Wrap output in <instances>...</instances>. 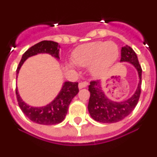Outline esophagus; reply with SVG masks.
Here are the masks:
<instances>
[{
	"instance_id": "1",
	"label": "esophagus",
	"mask_w": 157,
	"mask_h": 157,
	"mask_svg": "<svg viewBox=\"0 0 157 157\" xmlns=\"http://www.w3.org/2000/svg\"><path fill=\"white\" fill-rule=\"evenodd\" d=\"M87 85H88V82H79V84H78V88H85V87L87 86Z\"/></svg>"
}]
</instances>
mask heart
Masks as SVG:
<instances>
[{
  "instance_id": "1",
  "label": "heart",
  "mask_w": 157,
  "mask_h": 157,
  "mask_svg": "<svg viewBox=\"0 0 157 157\" xmlns=\"http://www.w3.org/2000/svg\"><path fill=\"white\" fill-rule=\"evenodd\" d=\"M119 55L117 45L112 41H93L77 47L73 52V60L82 67L90 66L94 75H101L116 60Z\"/></svg>"
}]
</instances>
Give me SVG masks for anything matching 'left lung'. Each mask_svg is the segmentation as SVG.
Returning <instances> with one entry per match:
<instances>
[{
  "label": "left lung",
  "mask_w": 157,
  "mask_h": 157,
  "mask_svg": "<svg viewBox=\"0 0 157 157\" xmlns=\"http://www.w3.org/2000/svg\"><path fill=\"white\" fill-rule=\"evenodd\" d=\"M120 62H130L137 69L139 76V83L136 92L128 100L121 102L111 101L102 91L100 81H91L89 86L90 97L89 100L88 110L91 117L96 121L103 123H112L121 121L130 114L136 107L141 94V67L135 52L128 45L122 47Z\"/></svg>",
  "instance_id": "1"
}]
</instances>
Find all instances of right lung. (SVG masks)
I'll return each instance as SVG.
<instances>
[{"instance_id": "obj_1", "label": "right lung", "mask_w": 157, "mask_h": 157, "mask_svg": "<svg viewBox=\"0 0 157 157\" xmlns=\"http://www.w3.org/2000/svg\"><path fill=\"white\" fill-rule=\"evenodd\" d=\"M59 48L60 46L59 44L52 41H40L30 47L22 56L21 60L16 69V75L18 76L19 69L25 60L30 56H34L38 53H48L54 57L59 59ZM78 82H65L57 97L46 106L40 108L30 106L23 101L19 95L17 88L16 89V98L22 112L31 121L41 125H54L61 123L64 120L71 101L78 93Z\"/></svg>"}]
</instances>
